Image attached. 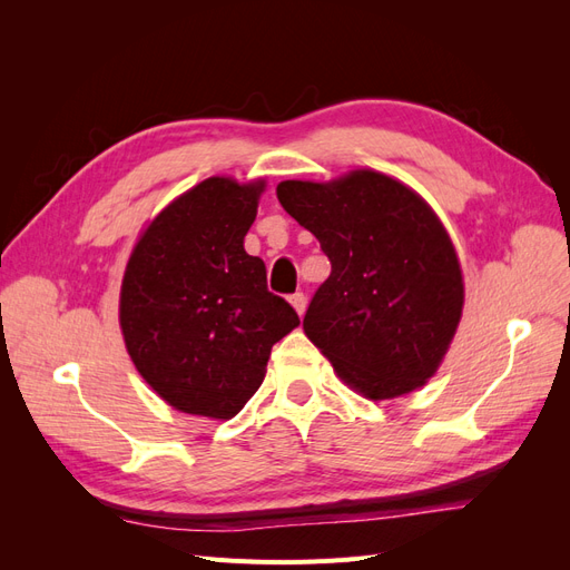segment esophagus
<instances>
[{"instance_id":"esophagus-1","label":"esophagus","mask_w":570,"mask_h":570,"mask_svg":"<svg viewBox=\"0 0 570 570\" xmlns=\"http://www.w3.org/2000/svg\"><path fill=\"white\" fill-rule=\"evenodd\" d=\"M289 304L295 306V312L302 316V314H304V308H306V297H304V292H295V295H289Z\"/></svg>"}]
</instances>
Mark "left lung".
Instances as JSON below:
<instances>
[{
    "mask_svg": "<svg viewBox=\"0 0 570 570\" xmlns=\"http://www.w3.org/2000/svg\"><path fill=\"white\" fill-rule=\"evenodd\" d=\"M275 193L333 266L306 308V337L373 402L425 385L463 308L459 258L435 212L368 168L331 183L285 180Z\"/></svg>",
    "mask_w": 570,
    "mask_h": 570,
    "instance_id": "1",
    "label": "left lung"
}]
</instances>
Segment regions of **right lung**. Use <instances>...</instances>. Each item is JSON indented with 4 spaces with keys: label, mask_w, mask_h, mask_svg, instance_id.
<instances>
[{
    "label": "right lung",
    "mask_w": 570,
    "mask_h": 570,
    "mask_svg": "<svg viewBox=\"0 0 570 570\" xmlns=\"http://www.w3.org/2000/svg\"><path fill=\"white\" fill-rule=\"evenodd\" d=\"M266 183L206 178L154 218L128 258L118 318L135 368L183 413L233 419L299 316L245 252Z\"/></svg>",
    "instance_id": "obj_1"
}]
</instances>
